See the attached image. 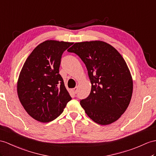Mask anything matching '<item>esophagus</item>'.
Segmentation results:
<instances>
[{"instance_id":"obj_1","label":"esophagus","mask_w":156,"mask_h":156,"mask_svg":"<svg viewBox=\"0 0 156 156\" xmlns=\"http://www.w3.org/2000/svg\"><path fill=\"white\" fill-rule=\"evenodd\" d=\"M77 89H78V87H75V88H74V89H72V91H73V93L76 94V93H77Z\"/></svg>"}]
</instances>
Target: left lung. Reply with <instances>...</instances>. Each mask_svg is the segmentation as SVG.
Returning <instances> with one entry per match:
<instances>
[{"label": "left lung", "instance_id": "obj_1", "mask_svg": "<svg viewBox=\"0 0 156 156\" xmlns=\"http://www.w3.org/2000/svg\"><path fill=\"white\" fill-rule=\"evenodd\" d=\"M67 51L79 55L88 71L90 93L80 101L87 116L101 125L115 122L126 111L133 91L132 75L122 56L100 40L75 43Z\"/></svg>", "mask_w": 156, "mask_h": 156}]
</instances>
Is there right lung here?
<instances>
[{"instance_id": "right-lung-1", "label": "right lung", "mask_w": 156, "mask_h": 156, "mask_svg": "<svg viewBox=\"0 0 156 156\" xmlns=\"http://www.w3.org/2000/svg\"><path fill=\"white\" fill-rule=\"evenodd\" d=\"M73 44L46 40L34 48L26 59L17 81V93L28 115L41 122L59 116L71 100L59 73L63 51Z\"/></svg>"}]
</instances>
